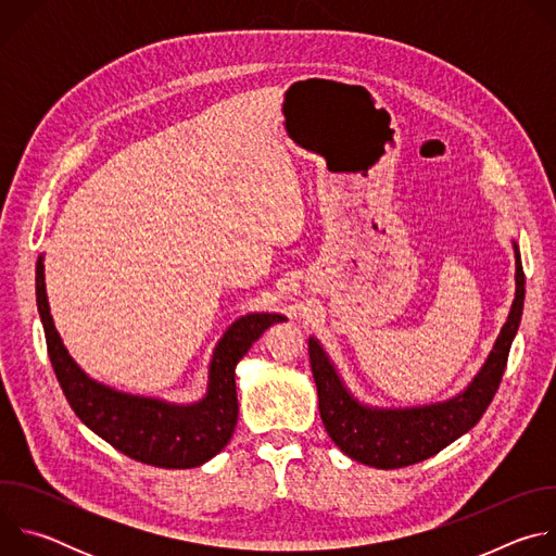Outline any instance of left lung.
I'll return each mask as SVG.
<instances>
[{"instance_id":"left-lung-1","label":"left lung","mask_w":556,"mask_h":556,"mask_svg":"<svg viewBox=\"0 0 556 556\" xmlns=\"http://www.w3.org/2000/svg\"><path fill=\"white\" fill-rule=\"evenodd\" d=\"M515 301L491 356L472 382L453 401L416 409H371L356 403L341 382L324 348L307 341L312 376L319 393V412L332 442L352 459L374 468H403L418 464L480 422L500 389L508 352L521 324L526 277L515 244Z\"/></svg>"}]
</instances>
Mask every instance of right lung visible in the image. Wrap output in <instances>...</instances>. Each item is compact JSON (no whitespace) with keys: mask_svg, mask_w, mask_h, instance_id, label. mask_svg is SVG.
Instances as JSON below:
<instances>
[{"mask_svg":"<svg viewBox=\"0 0 556 556\" xmlns=\"http://www.w3.org/2000/svg\"><path fill=\"white\" fill-rule=\"evenodd\" d=\"M43 257L37 262V307L46 332L48 356L72 412L99 438L127 457L161 466L193 468L217 455L237 425L235 367L251 345L273 326L286 321L281 314H249L235 321L215 348L208 369V391L195 405L180 407L114 391L88 378L65 352L50 316Z\"/></svg>","mask_w":556,"mask_h":556,"instance_id":"1","label":"right lung"}]
</instances>
